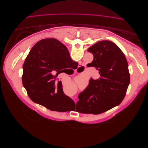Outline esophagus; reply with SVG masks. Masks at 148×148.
I'll return each mask as SVG.
<instances>
[{"instance_id":"obj_1","label":"esophagus","mask_w":148,"mask_h":148,"mask_svg":"<svg viewBox=\"0 0 148 148\" xmlns=\"http://www.w3.org/2000/svg\"><path fill=\"white\" fill-rule=\"evenodd\" d=\"M79 68H80V69H82V68H84V66H83L82 65H81V66H79ZM75 102H76L75 101Z\"/></svg>"}]
</instances>
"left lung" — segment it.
Instances as JSON below:
<instances>
[{
  "label": "left lung",
  "mask_w": 148,
  "mask_h": 148,
  "mask_svg": "<svg viewBox=\"0 0 148 148\" xmlns=\"http://www.w3.org/2000/svg\"><path fill=\"white\" fill-rule=\"evenodd\" d=\"M94 56L91 67H95L99 78H91L88 86L78 95L77 102L82 113L97 114L120 104L130 81L125 56L116 44L103 40L90 47Z\"/></svg>",
  "instance_id": "8db88e82"
}]
</instances>
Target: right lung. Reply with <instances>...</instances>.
I'll use <instances>...</instances> for the list:
<instances>
[{"instance_id":"right-lung-1","label":"right lung","mask_w":148,"mask_h":148,"mask_svg":"<svg viewBox=\"0 0 148 148\" xmlns=\"http://www.w3.org/2000/svg\"><path fill=\"white\" fill-rule=\"evenodd\" d=\"M67 48L55 38L39 41L24 62L23 85L34 102L51 111H67L74 101L63 92L58 75L75 64Z\"/></svg>"}]
</instances>
